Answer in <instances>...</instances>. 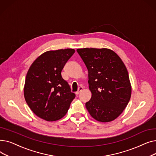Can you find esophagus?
Listing matches in <instances>:
<instances>
[{
  "mask_svg": "<svg viewBox=\"0 0 156 156\" xmlns=\"http://www.w3.org/2000/svg\"><path fill=\"white\" fill-rule=\"evenodd\" d=\"M83 88L82 87H80L79 88H78V91L76 92V94L78 95V94H80V92H81V91L83 90Z\"/></svg>",
  "mask_w": 156,
  "mask_h": 156,
  "instance_id": "1",
  "label": "esophagus"
}]
</instances>
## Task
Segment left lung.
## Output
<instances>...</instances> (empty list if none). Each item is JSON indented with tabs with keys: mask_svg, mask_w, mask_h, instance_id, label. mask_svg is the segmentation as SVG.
Wrapping results in <instances>:
<instances>
[{
	"mask_svg": "<svg viewBox=\"0 0 156 156\" xmlns=\"http://www.w3.org/2000/svg\"><path fill=\"white\" fill-rule=\"evenodd\" d=\"M88 71L91 99L86 102L95 120L106 122L116 119L126 108L132 87L128 73L119 55L109 48H78Z\"/></svg>",
	"mask_w": 156,
	"mask_h": 156,
	"instance_id": "obj_1",
	"label": "left lung"
}]
</instances>
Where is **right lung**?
<instances>
[{
    "mask_svg": "<svg viewBox=\"0 0 156 156\" xmlns=\"http://www.w3.org/2000/svg\"><path fill=\"white\" fill-rule=\"evenodd\" d=\"M75 52L73 48L47 51L31 65L26 76L24 96L38 117L54 121L67 113L75 94L62 78L61 71Z\"/></svg>",
    "mask_w": 156,
    "mask_h": 156,
    "instance_id": "add662e5",
    "label": "right lung"
}]
</instances>
